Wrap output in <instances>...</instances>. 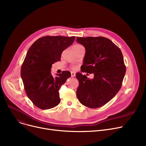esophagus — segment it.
I'll use <instances>...</instances> for the list:
<instances>
[{"instance_id": "esophagus-1", "label": "esophagus", "mask_w": 146, "mask_h": 146, "mask_svg": "<svg viewBox=\"0 0 146 146\" xmlns=\"http://www.w3.org/2000/svg\"><path fill=\"white\" fill-rule=\"evenodd\" d=\"M75 75H76V73L74 72H71V76H72V77H74V76H75Z\"/></svg>"}]
</instances>
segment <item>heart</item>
Returning <instances> with one entry per match:
<instances>
[{
	"label": "heart",
	"instance_id": "b5f03b06",
	"mask_svg": "<svg viewBox=\"0 0 146 146\" xmlns=\"http://www.w3.org/2000/svg\"><path fill=\"white\" fill-rule=\"evenodd\" d=\"M82 47V46L81 45H80V44H75V45H74L73 46V48H79V47ZM72 68L74 69L75 67H73Z\"/></svg>",
	"mask_w": 146,
	"mask_h": 146
}]
</instances>
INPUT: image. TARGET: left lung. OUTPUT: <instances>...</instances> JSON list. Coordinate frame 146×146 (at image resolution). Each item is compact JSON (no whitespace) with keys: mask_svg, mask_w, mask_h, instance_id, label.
<instances>
[{"mask_svg":"<svg viewBox=\"0 0 146 146\" xmlns=\"http://www.w3.org/2000/svg\"><path fill=\"white\" fill-rule=\"evenodd\" d=\"M76 41L86 50L81 71L94 74L90 79L76 73L79 83L77 98L82 105L97 108L110 101L121 88L126 72L123 56L119 48L105 37H76Z\"/></svg>","mask_w":146,"mask_h":146,"instance_id":"left-lung-1","label":"left lung"}]
</instances>
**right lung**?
<instances>
[{
  "mask_svg": "<svg viewBox=\"0 0 146 146\" xmlns=\"http://www.w3.org/2000/svg\"><path fill=\"white\" fill-rule=\"evenodd\" d=\"M75 38L45 36L29 48L21 66V76L27 96L38 108L48 110L60 104L58 91L71 73L63 71L54 78L51 68L60 60L62 52L73 43Z\"/></svg>",
  "mask_w": 146,
  "mask_h": 146,
  "instance_id": "1",
  "label": "right lung"
}]
</instances>
